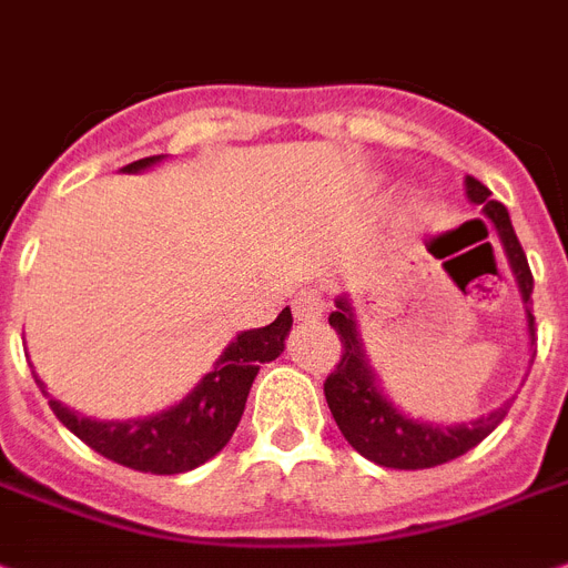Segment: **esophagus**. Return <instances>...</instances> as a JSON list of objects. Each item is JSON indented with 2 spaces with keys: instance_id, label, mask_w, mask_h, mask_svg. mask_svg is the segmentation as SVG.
<instances>
[{
  "instance_id": "1",
  "label": "esophagus",
  "mask_w": 568,
  "mask_h": 568,
  "mask_svg": "<svg viewBox=\"0 0 568 568\" xmlns=\"http://www.w3.org/2000/svg\"><path fill=\"white\" fill-rule=\"evenodd\" d=\"M292 312L297 321H303V324L317 321V317L324 315V297H321V292H315V288H306V292H300L297 297H294Z\"/></svg>"
}]
</instances>
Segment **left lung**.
<instances>
[{"mask_svg": "<svg viewBox=\"0 0 568 568\" xmlns=\"http://www.w3.org/2000/svg\"><path fill=\"white\" fill-rule=\"evenodd\" d=\"M467 197L473 204H481L484 219L490 221L501 239L505 256L510 262V271L516 276L519 294H523L525 315H528V335L531 347L537 341L531 315V292L534 276L525 260V251L514 233L510 215L505 204L490 201V189L481 180L467 178ZM329 326L341 335V362L335 371L326 376L324 394L329 403V412L338 423L341 435L347 437V444L364 455L373 464L390 469H426L458 458L473 446H478L493 428L499 426L508 405H501L487 417H478L473 423H458V426H440V423H423L408 414H403L382 394L376 373H373L367 353H364L362 335H358L356 308L349 303L347 294L335 300V312L329 315Z\"/></svg>", "mask_w": 568, "mask_h": 568, "instance_id": "left-lung-1", "label": "left lung"}]
</instances>
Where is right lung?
Returning <instances> with one entry per match:
<instances>
[{
    "mask_svg": "<svg viewBox=\"0 0 568 568\" xmlns=\"http://www.w3.org/2000/svg\"><path fill=\"white\" fill-rule=\"evenodd\" d=\"M160 160L163 154L145 156V160L124 165L122 172H145ZM288 332H292V308H283L274 324L262 329L239 332L204 379L178 405L160 414L104 423V419L75 414L58 399H49V408L78 440H84L90 449L116 460L122 467L154 473V476L186 473L206 464L212 455H219L230 444L244 414L253 379L260 373V364L274 362L283 353ZM34 382L45 394L43 382L37 376Z\"/></svg>",
    "mask_w": 568,
    "mask_h": 568,
    "instance_id": "add662e5",
    "label": "right lung"
}]
</instances>
